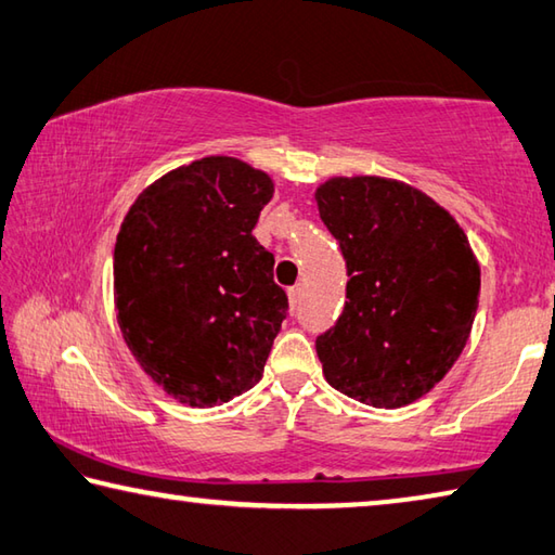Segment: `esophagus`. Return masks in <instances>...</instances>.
I'll return each instance as SVG.
<instances>
[{
  "instance_id": "obj_1",
  "label": "esophagus",
  "mask_w": 555,
  "mask_h": 555,
  "mask_svg": "<svg viewBox=\"0 0 555 555\" xmlns=\"http://www.w3.org/2000/svg\"><path fill=\"white\" fill-rule=\"evenodd\" d=\"M304 291H306V286L304 284H296L294 288H288V300H291V306H298L300 304V298H304Z\"/></svg>"
}]
</instances>
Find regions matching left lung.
<instances>
[{
  "instance_id": "8db88e82",
  "label": "left lung",
  "mask_w": 555,
  "mask_h": 555,
  "mask_svg": "<svg viewBox=\"0 0 555 555\" xmlns=\"http://www.w3.org/2000/svg\"><path fill=\"white\" fill-rule=\"evenodd\" d=\"M322 223L347 261V304L315 341L332 388L396 410L437 386L470 337L480 264L444 206L405 181L330 177Z\"/></svg>"
}]
</instances>
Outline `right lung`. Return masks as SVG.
I'll list each match as a JSON object with an SVG mask.
<instances>
[{"mask_svg": "<svg viewBox=\"0 0 555 555\" xmlns=\"http://www.w3.org/2000/svg\"><path fill=\"white\" fill-rule=\"evenodd\" d=\"M274 181L237 157L181 165L120 223L114 304L140 369L189 408L223 405L264 374L288 298L251 235Z\"/></svg>", "mask_w": 555, "mask_h": 555, "instance_id": "add662e5", "label": "right lung"}]
</instances>
